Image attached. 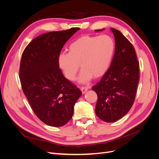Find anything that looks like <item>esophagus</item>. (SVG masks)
<instances>
[{
	"mask_svg": "<svg viewBox=\"0 0 159 159\" xmlns=\"http://www.w3.org/2000/svg\"><path fill=\"white\" fill-rule=\"evenodd\" d=\"M88 87H85V86H83V87H81V91L82 93H85L86 91H88Z\"/></svg>",
	"mask_w": 159,
	"mask_h": 159,
	"instance_id": "esophagus-1",
	"label": "esophagus"
}]
</instances>
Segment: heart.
<instances>
[{"label": "heart", "mask_w": 159, "mask_h": 159, "mask_svg": "<svg viewBox=\"0 0 159 159\" xmlns=\"http://www.w3.org/2000/svg\"><path fill=\"white\" fill-rule=\"evenodd\" d=\"M115 50V42L109 35L83 36L69 46V52H62L57 63L66 78L74 80L80 68L82 69L79 81L85 83L91 78L103 76L110 66Z\"/></svg>", "instance_id": "b5f03b06"}]
</instances>
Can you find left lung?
<instances>
[{"label":"left lung","mask_w":159,"mask_h":159,"mask_svg":"<svg viewBox=\"0 0 159 159\" xmlns=\"http://www.w3.org/2000/svg\"><path fill=\"white\" fill-rule=\"evenodd\" d=\"M111 30L115 42L113 58L102 80L92 88L98 95L95 113L107 123L116 121L129 112L139 80V63L133 46L121 32L113 28Z\"/></svg>","instance_id":"obj_1"}]
</instances>
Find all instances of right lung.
Instances as JSON below:
<instances>
[{"instance_id": "add662e5", "label": "right lung", "mask_w": 159, "mask_h": 159, "mask_svg": "<svg viewBox=\"0 0 159 159\" xmlns=\"http://www.w3.org/2000/svg\"><path fill=\"white\" fill-rule=\"evenodd\" d=\"M80 28L38 36L24 50L19 70L23 92L36 116L48 125L61 127L72 118L81 91L67 80L57 57Z\"/></svg>"}]
</instances>
